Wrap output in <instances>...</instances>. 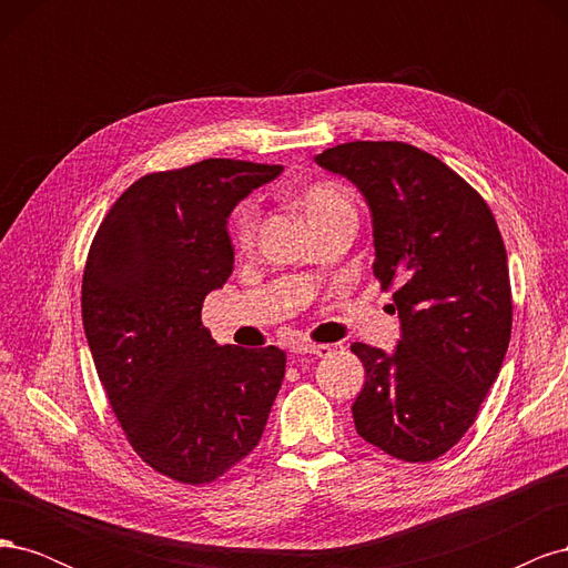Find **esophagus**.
Returning <instances> with one entry per match:
<instances>
[{"label":"esophagus","instance_id":"1","mask_svg":"<svg viewBox=\"0 0 568 568\" xmlns=\"http://www.w3.org/2000/svg\"><path fill=\"white\" fill-rule=\"evenodd\" d=\"M296 355H315V357H326L332 353V346H326V343H296V346H291Z\"/></svg>","mask_w":568,"mask_h":568}]
</instances>
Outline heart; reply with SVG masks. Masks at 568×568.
Returning <instances> with one entry per match:
<instances>
[{"mask_svg": "<svg viewBox=\"0 0 568 568\" xmlns=\"http://www.w3.org/2000/svg\"><path fill=\"white\" fill-rule=\"evenodd\" d=\"M288 203L307 220L313 230L326 225L341 215H355L353 203L341 186L332 182H307L288 192ZM257 230V209L246 201L232 215V242L236 248H248Z\"/></svg>", "mask_w": 568, "mask_h": 568, "instance_id": "heart-1", "label": "heart"}]
</instances>
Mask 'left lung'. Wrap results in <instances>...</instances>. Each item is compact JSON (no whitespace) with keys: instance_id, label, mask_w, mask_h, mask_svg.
Segmentation results:
<instances>
[{"instance_id":"1","label":"left lung","mask_w":568,"mask_h":568,"mask_svg":"<svg viewBox=\"0 0 568 568\" xmlns=\"http://www.w3.org/2000/svg\"><path fill=\"white\" fill-rule=\"evenodd\" d=\"M365 196L374 277L395 286L393 353L353 343L365 386L357 434L405 462H432L467 434L497 379L511 336L500 230L476 189L405 142H348L315 156Z\"/></svg>"}]
</instances>
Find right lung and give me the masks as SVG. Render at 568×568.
<instances>
[{
  "label": "right lung",
  "mask_w": 568,
  "mask_h": 568,
  "mask_svg": "<svg viewBox=\"0 0 568 568\" xmlns=\"http://www.w3.org/2000/svg\"><path fill=\"white\" fill-rule=\"evenodd\" d=\"M282 165L209 159L128 186L92 242L82 324L123 432L149 467L211 484L261 440L284 351L217 346L201 322L230 280L227 220Z\"/></svg>",
  "instance_id": "obj_1"
}]
</instances>
